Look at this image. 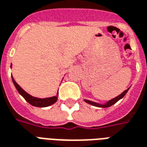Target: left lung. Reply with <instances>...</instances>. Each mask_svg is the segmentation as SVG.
Masks as SVG:
<instances>
[{
    "label": "left lung",
    "mask_w": 147,
    "mask_h": 147,
    "mask_svg": "<svg viewBox=\"0 0 147 147\" xmlns=\"http://www.w3.org/2000/svg\"><path fill=\"white\" fill-rule=\"evenodd\" d=\"M129 88H127V89L125 90L123 92H122L120 95H119L118 96H116L115 98L112 99V100H109L108 102H106V103L104 104V105H100V104H98V103H96V102L91 101V100H85L86 103L89 104V105H93V106H96V107H100V108H109V107H110V106H112V105H113L114 104H115V103L118 101V100H119L120 99L123 98V97L126 95V93L127 92V91L129 90Z\"/></svg>",
    "instance_id": "left-lung-1"
}]
</instances>
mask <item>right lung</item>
Wrapping results in <instances>:
<instances>
[{"label":"right lung","instance_id":"1","mask_svg":"<svg viewBox=\"0 0 147 147\" xmlns=\"http://www.w3.org/2000/svg\"><path fill=\"white\" fill-rule=\"evenodd\" d=\"M11 67H12V64H11ZM12 80L13 84L15 85L16 90L18 91V92L20 95L25 99V100L27 102H28L29 104L32 106H35V107H39V108H42V107H47L50 105L55 104V102L57 101L58 100V95H59V92L57 93V96H52V97H47V98H37L35 96H32L30 94H28V92H26L23 88L20 86V85L15 82V80L13 79L12 77Z\"/></svg>","mask_w":147,"mask_h":147}]
</instances>
